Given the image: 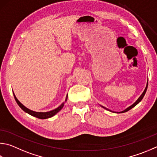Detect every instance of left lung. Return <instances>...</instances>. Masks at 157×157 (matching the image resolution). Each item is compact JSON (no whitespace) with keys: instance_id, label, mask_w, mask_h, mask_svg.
Segmentation results:
<instances>
[{"instance_id":"left-lung-1","label":"left lung","mask_w":157,"mask_h":157,"mask_svg":"<svg viewBox=\"0 0 157 157\" xmlns=\"http://www.w3.org/2000/svg\"><path fill=\"white\" fill-rule=\"evenodd\" d=\"M147 85H146V88H145V90H144V91L143 92V93L141 94V96L139 97V98H138V99L137 100H136L135 103H134L132 105H131L130 106H129L128 108H127L126 109H125L124 110H123V111H121V112H118V113H126V112H127V111H128L129 110H130V109H132V108H133V107H135L136 104H138L139 102H140L141 100H142V99L144 98V95H145V94H146V90H147ZM102 108H105V109H106V110H109V111H110V112H113V113H115V112H113V111H112V110H109V109H108V108H105V107H104V106H101Z\"/></svg>"}]
</instances>
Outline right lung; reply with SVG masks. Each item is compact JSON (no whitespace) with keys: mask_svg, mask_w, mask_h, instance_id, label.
I'll use <instances>...</instances> for the list:
<instances>
[{"mask_svg":"<svg viewBox=\"0 0 157 157\" xmlns=\"http://www.w3.org/2000/svg\"><path fill=\"white\" fill-rule=\"evenodd\" d=\"M13 96H14V98H15V100L17 102V104H18V106L21 107L22 110H23L25 113H27L28 114H29L31 116H33L37 118H39V119H48V118H50L51 117H53L56 115V114L58 113L59 110H60L62 108H63L64 105V102H63L60 106H58L56 109H54L53 110H51L49 111V112H44V113H42V112H35V111H33L31 110H29V108H27V107H25L23 104H22L21 102H20L18 99L16 98V97L15 96L13 93ZM67 98H68V95H67V98L66 99H65V101H67Z\"/></svg>","mask_w":157,"mask_h":157,"instance_id":"right-lung-1","label":"right lung"}]
</instances>
